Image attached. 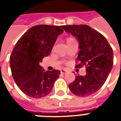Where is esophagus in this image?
Returning a JSON list of instances; mask_svg holds the SVG:
<instances>
[{"label":"esophagus","mask_w":121,"mask_h":121,"mask_svg":"<svg viewBox=\"0 0 121 121\" xmlns=\"http://www.w3.org/2000/svg\"><path fill=\"white\" fill-rule=\"evenodd\" d=\"M66 73V70H61V73L65 74Z\"/></svg>","instance_id":"esophagus-1"}]
</instances>
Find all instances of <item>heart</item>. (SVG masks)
Wrapping results in <instances>:
<instances>
[{
	"mask_svg": "<svg viewBox=\"0 0 121 121\" xmlns=\"http://www.w3.org/2000/svg\"><path fill=\"white\" fill-rule=\"evenodd\" d=\"M69 39H72V38H69V39H68V40H69ZM67 40V41H68Z\"/></svg>",
	"mask_w": 121,
	"mask_h": 121,
	"instance_id": "1",
	"label": "heart"
}]
</instances>
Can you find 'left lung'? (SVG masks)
<instances>
[{
  "mask_svg": "<svg viewBox=\"0 0 121 121\" xmlns=\"http://www.w3.org/2000/svg\"><path fill=\"white\" fill-rule=\"evenodd\" d=\"M75 37L79 43L76 67L86 66L85 76L77 75L68 87L75 95L87 97L99 90L113 66V50L103 35L85 24L60 26Z\"/></svg>",
  "mask_w": 121,
  "mask_h": 121,
  "instance_id": "obj_1",
  "label": "left lung"
}]
</instances>
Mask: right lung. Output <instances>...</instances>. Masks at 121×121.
Instances as JSON below:
<instances>
[{
  "label": "right lung",
  "instance_id": "1",
  "mask_svg": "<svg viewBox=\"0 0 121 121\" xmlns=\"http://www.w3.org/2000/svg\"><path fill=\"white\" fill-rule=\"evenodd\" d=\"M63 32L56 26H35L16 44L10 56V69L15 82L26 95L38 99L52 90L60 71L44 72L39 63L51 53L58 36Z\"/></svg>",
  "mask_w": 121,
  "mask_h": 121
}]
</instances>
